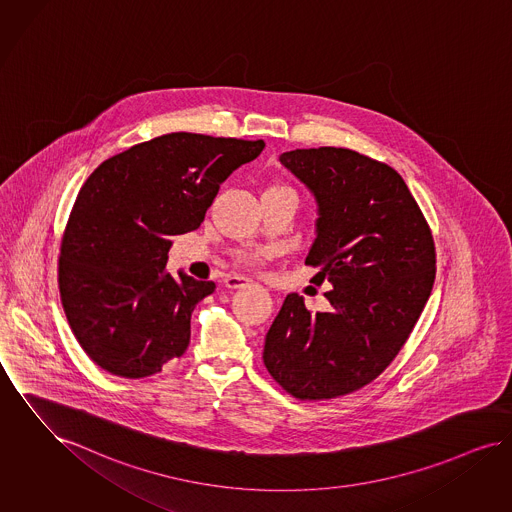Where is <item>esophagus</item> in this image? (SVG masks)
<instances>
[{
	"label": "esophagus",
	"instance_id": "34e87169",
	"mask_svg": "<svg viewBox=\"0 0 512 512\" xmlns=\"http://www.w3.org/2000/svg\"><path fill=\"white\" fill-rule=\"evenodd\" d=\"M252 283L248 277H241V275H229L226 279V286L235 290V288H245L248 284Z\"/></svg>",
	"mask_w": 512,
	"mask_h": 512
}]
</instances>
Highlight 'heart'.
<instances>
[{
    "label": "heart",
    "mask_w": 512,
    "mask_h": 512,
    "mask_svg": "<svg viewBox=\"0 0 512 512\" xmlns=\"http://www.w3.org/2000/svg\"><path fill=\"white\" fill-rule=\"evenodd\" d=\"M284 190H286V188H284ZM245 260H247V262H256V260H258V254H256V252H254V254H247Z\"/></svg>",
    "instance_id": "b5f03b06"
}]
</instances>
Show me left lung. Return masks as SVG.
<instances>
[{"mask_svg":"<svg viewBox=\"0 0 512 512\" xmlns=\"http://www.w3.org/2000/svg\"><path fill=\"white\" fill-rule=\"evenodd\" d=\"M281 163L315 195L317 237L305 265L328 311L288 294L264 345L267 372L300 400L368 385L412 334L435 283V241L402 176L347 148L284 152Z\"/></svg>","mask_w":512,"mask_h":512,"instance_id":"8db88e82","label":"left lung"}]
</instances>
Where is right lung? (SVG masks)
Segmentation results:
<instances>
[{"instance_id": "add662e5", "label": "right lung", "mask_w": 512, "mask_h": 512, "mask_svg": "<svg viewBox=\"0 0 512 512\" xmlns=\"http://www.w3.org/2000/svg\"><path fill=\"white\" fill-rule=\"evenodd\" d=\"M264 148L163 134L87 178L62 235L58 288L76 340L100 368L146 378L184 355L191 313L216 284L165 271L171 237L199 228L220 184Z\"/></svg>"}]
</instances>
